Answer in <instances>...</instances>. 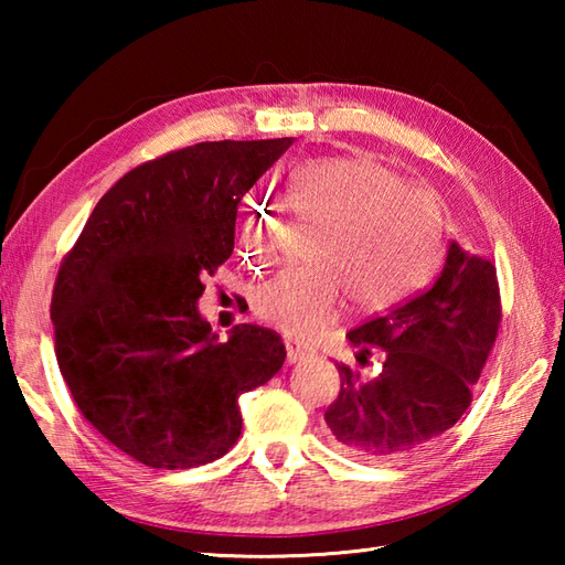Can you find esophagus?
Wrapping results in <instances>:
<instances>
[{
    "label": "esophagus",
    "mask_w": 565,
    "mask_h": 565,
    "mask_svg": "<svg viewBox=\"0 0 565 565\" xmlns=\"http://www.w3.org/2000/svg\"><path fill=\"white\" fill-rule=\"evenodd\" d=\"M306 356H308V352L303 350L301 344L294 342V340H286V359H289V364L301 362V359H306Z\"/></svg>",
    "instance_id": "1"
}]
</instances>
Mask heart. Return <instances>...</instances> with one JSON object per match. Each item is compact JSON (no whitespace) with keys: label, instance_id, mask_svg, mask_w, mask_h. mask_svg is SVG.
<instances>
[{"label":"heart","instance_id":"1","mask_svg":"<svg viewBox=\"0 0 565 565\" xmlns=\"http://www.w3.org/2000/svg\"><path fill=\"white\" fill-rule=\"evenodd\" d=\"M286 201L298 221L320 225L308 245L313 267L262 286V320L298 338L318 332L338 313L344 294L356 310H386L435 271L444 218L429 191L403 184L388 167L359 158L308 160L286 179ZM281 218L271 206L243 223L245 257H274Z\"/></svg>","mask_w":565,"mask_h":565}]
</instances>
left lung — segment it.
Listing matches in <instances>:
<instances>
[{
    "label": "left lung",
    "instance_id": "8db88e82",
    "mask_svg": "<svg viewBox=\"0 0 565 565\" xmlns=\"http://www.w3.org/2000/svg\"><path fill=\"white\" fill-rule=\"evenodd\" d=\"M500 320L495 264L451 243L427 291L347 332L356 364H338L326 413L334 447L369 461L431 447L471 405Z\"/></svg>",
    "mask_w": 565,
    "mask_h": 565
}]
</instances>
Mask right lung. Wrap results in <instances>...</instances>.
I'll return each instance as SVG.
<instances>
[{"instance_id":"1","label":"right lung","mask_w":565,"mask_h":565,"mask_svg":"<svg viewBox=\"0 0 565 565\" xmlns=\"http://www.w3.org/2000/svg\"><path fill=\"white\" fill-rule=\"evenodd\" d=\"M291 138L213 140L134 167L60 262L55 356L87 423L150 468L221 459L243 429L237 398L286 359L279 334L199 316L203 279L233 255L237 203Z\"/></svg>"}]
</instances>
